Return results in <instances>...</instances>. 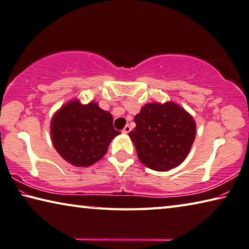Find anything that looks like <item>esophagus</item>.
Wrapping results in <instances>:
<instances>
[{
    "label": "esophagus",
    "instance_id": "obj_1",
    "mask_svg": "<svg viewBox=\"0 0 249 249\" xmlns=\"http://www.w3.org/2000/svg\"><path fill=\"white\" fill-rule=\"evenodd\" d=\"M130 131H131V127H130V125H125V127L124 128V130H122V132L124 133H129Z\"/></svg>",
    "mask_w": 249,
    "mask_h": 249
}]
</instances>
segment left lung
Segmentation results:
<instances>
[{
    "label": "left lung",
    "instance_id": "8db88e82",
    "mask_svg": "<svg viewBox=\"0 0 249 249\" xmlns=\"http://www.w3.org/2000/svg\"><path fill=\"white\" fill-rule=\"evenodd\" d=\"M129 132L138 158L146 168L165 172L185 160L196 134L193 117L173 101L145 104Z\"/></svg>",
    "mask_w": 249,
    "mask_h": 249
}]
</instances>
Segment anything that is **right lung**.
Returning <instances> with one entry per match:
<instances>
[{"instance_id": "right-lung-1", "label": "right lung", "mask_w": 249, "mask_h": 249, "mask_svg": "<svg viewBox=\"0 0 249 249\" xmlns=\"http://www.w3.org/2000/svg\"><path fill=\"white\" fill-rule=\"evenodd\" d=\"M111 113L91 101L83 105L71 99L54 113L51 137L56 151L65 161L86 168L103 159L113 138L120 134L113 128Z\"/></svg>"}]
</instances>
